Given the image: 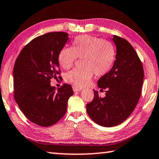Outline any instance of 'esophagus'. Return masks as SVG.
I'll return each instance as SVG.
<instances>
[{
  "label": "esophagus",
  "instance_id": "obj_1",
  "mask_svg": "<svg viewBox=\"0 0 159 159\" xmlns=\"http://www.w3.org/2000/svg\"><path fill=\"white\" fill-rule=\"evenodd\" d=\"M82 89H83V88L78 87V86H75V85H74V86H73V90H74V92L80 91V90H81Z\"/></svg>",
  "mask_w": 159,
  "mask_h": 159
}]
</instances>
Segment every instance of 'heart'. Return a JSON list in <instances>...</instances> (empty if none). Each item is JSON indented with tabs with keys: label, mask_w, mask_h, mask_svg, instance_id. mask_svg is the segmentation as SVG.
Segmentation results:
<instances>
[{
	"label": "heart",
	"mask_w": 159,
	"mask_h": 159,
	"mask_svg": "<svg viewBox=\"0 0 159 159\" xmlns=\"http://www.w3.org/2000/svg\"><path fill=\"white\" fill-rule=\"evenodd\" d=\"M115 55L111 42L90 35H80L74 39L72 47L62 48L58 61L62 68L69 69L77 58L82 59V67L68 72L65 80L75 86L83 87L89 84L94 73L100 76L109 72L115 63Z\"/></svg>",
	"instance_id": "obj_1"
}]
</instances>
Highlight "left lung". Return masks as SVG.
<instances>
[{"label": "left lung", "instance_id": "8db88e82", "mask_svg": "<svg viewBox=\"0 0 159 159\" xmlns=\"http://www.w3.org/2000/svg\"><path fill=\"white\" fill-rule=\"evenodd\" d=\"M116 60L109 72L100 78L98 85L101 98L94 91V98L86 105L89 117L105 127L118 125L129 117L139 100L143 83V69L137 52L127 40L114 35Z\"/></svg>", "mask_w": 159, "mask_h": 159}]
</instances>
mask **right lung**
Instances as JSON below:
<instances>
[{
	"label": "right lung",
	"mask_w": 159,
	"mask_h": 159,
	"mask_svg": "<svg viewBox=\"0 0 159 159\" xmlns=\"http://www.w3.org/2000/svg\"><path fill=\"white\" fill-rule=\"evenodd\" d=\"M64 32H54L30 42L17 57L13 69L14 98L27 119L41 127H49L64 117L71 85L56 89L50 85L60 75L58 56L69 39ZM61 78V76H59Z\"/></svg>",
	"instance_id": "obj_1"
}]
</instances>
